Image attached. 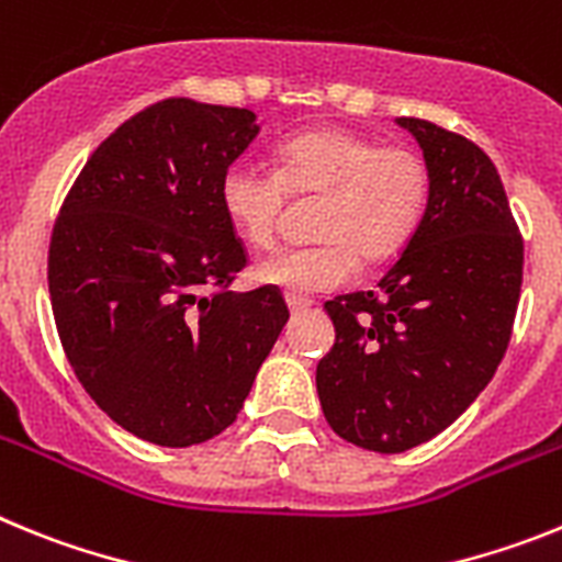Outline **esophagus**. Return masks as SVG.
Here are the masks:
<instances>
[{"mask_svg": "<svg viewBox=\"0 0 562 562\" xmlns=\"http://www.w3.org/2000/svg\"><path fill=\"white\" fill-rule=\"evenodd\" d=\"M286 306H290L292 315H297V312L312 310V301L310 297H301V295H286Z\"/></svg>", "mask_w": 562, "mask_h": 562, "instance_id": "1", "label": "esophagus"}]
</instances>
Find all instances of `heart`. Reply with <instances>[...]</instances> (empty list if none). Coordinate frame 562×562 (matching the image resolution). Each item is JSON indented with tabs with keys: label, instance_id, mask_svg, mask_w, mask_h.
Segmentation results:
<instances>
[{
	"label": "heart",
	"instance_id": "b5f03b06",
	"mask_svg": "<svg viewBox=\"0 0 562 562\" xmlns=\"http://www.w3.org/2000/svg\"><path fill=\"white\" fill-rule=\"evenodd\" d=\"M286 193L324 196L321 245L281 250L256 267L258 284L290 295H317L349 284L360 258L380 265L419 231L430 202V168L416 148L380 146L349 128H310L278 143L276 171L233 162L220 202L236 236L252 250L278 238Z\"/></svg>",
	"mask_w": 562,
	"mask_h": 562
}]
</instances>
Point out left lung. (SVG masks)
Instances as JSON below:
<instances>
[{
    "mask_svg": "<svg viewBox=\"0 0 562 562\" xmlns=\"http://www.w3.org/2000/svg\"><path fill=\"white\" fill-rule=\"evenodd\" d=\"M396 123L430 168L428 211L380 290L326 301L335 346L315 376L331 430L374 453L416 448L473 405L504 360L524 281L493 160L430 121Z\"/></svg>",
    "mask_w": 562,
    "mask_h": 562,
    "instance_id": "left-lung-1",
    "label": "left lung"
}]
</instances>
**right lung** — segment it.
<instances>
[{
  "instance_id": "add662e5",
  "label": "right lung",
  "mask_w": 562,
  "mask_h": 562,
  "mask_svg": "<svg viewBox=\"0 0 562 562\" xmlns=\"http://www.w3.org/2000/svg\"><path fill=\"white\" fill-rule=\"evenodd\" d=\"M250 109L168 98L92 151L49 238L53 317L69 366L123 430L191 448L233 425L290 321L247 267L220 202L256 140Z\"/></svg>"
}]
</instances>
